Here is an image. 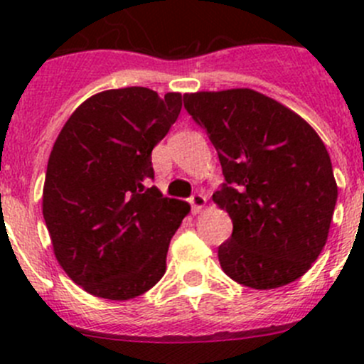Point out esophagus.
<instances>
[{
	"label": "esophagus",
	"instance_id": "esophagus-1",
	"mask_svg": "<svg viewBox=\"0 0 364 364\" xmlns=\"http://www.w3.org/2000/svg\"><path fill=\"white\" fill-rule=\"evenodd\" d=\"M190 205H192L193 215H197V213H200L204 209L205 197L203 196V193H193V196L190 197Z\"/></svg>",
	"mask_w": 364,
	"mask_h": 364
}]
</instances>
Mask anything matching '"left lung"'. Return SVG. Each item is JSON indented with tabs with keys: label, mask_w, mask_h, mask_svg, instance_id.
<instances>
[{
	"label": "left lung",
	"mask_w": 364,
	"mask_h": 364,
	"mask_svg": "<svg viewBox=\"0 0 364 364\" xmlns=\"http://www.w3.org/2000/svg\"><path fill=\"white\" fill-rule=\"evenodd\" d=\"M183 100L225 178L213 193L232 220V236L218 247L223 273L259 291L303 277L328 241L338 197L322 139L299 114L248 87Z\"/></svg>",
	"instance_id": "obj_1"
}]
</instances>
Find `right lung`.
I'll return each mask as SVG.
<instances>
[{"label":"right lung","mask_w":364,"mask_h":364,"mask_svg":"<svg viewBox=\"0 0 364 364\" xmlns=\"http://www.w3.org/2000/svg\"><path fill=\"white\" fill-rule=\"evenodd\" d=\"M179 111L181 93L107 90L82 102L54 142L43 220L60 266L90 294L127 301L164 277L190 204L149 186L151 151Z\"/></svg>","instance_id":"right-lung-1"}]
</instances>
